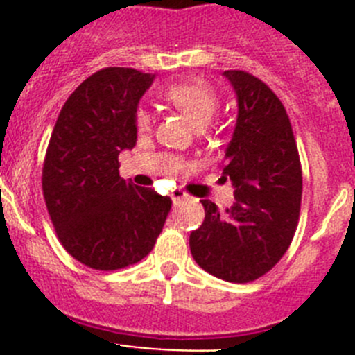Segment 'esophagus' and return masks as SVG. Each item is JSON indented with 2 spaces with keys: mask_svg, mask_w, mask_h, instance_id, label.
I'll return each instance as SVG.
<instances>
[{
  "mask_svg": "<svg viewBox=\"0 0 355 355\" xmlns=\"http://www.w3.org/2000/svg\"><path fill=\"white\" fill-rule=\"evenodd\" d=\"M171 197H172V202H174V205H181L183 200L190 199V196H188L187 192H183L181 188H174V190L171 192Z\"/></svg>",
  "mask_w": 355,
  "mask_h": 355,
  "instance_id": "34e87169",
  "label": "esophagus"
}]
</instances>
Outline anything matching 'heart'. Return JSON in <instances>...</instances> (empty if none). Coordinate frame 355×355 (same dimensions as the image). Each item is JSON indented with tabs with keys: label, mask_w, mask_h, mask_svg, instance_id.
<instances>
[{
	"label": "heart",
	"mask_w": 355,
	"mask_h": 355,
	"mask_svg": "<svg viewBox=\"0 0 355 355\" xmlns=\"http://www.w3.org/2000/svg\"><path fill=\"white\" fill-rule=\"evenodd\" d=\"M162 96L168 105L180 110L196 128L208 126L209 121L218 110V105H220L216 90L208 81L202 80H190L168 85L167 89L162 92ZM135 122H137L139 131H147L150 128V114L146 108H140L137 112Z\"/></svg>",
	"instance_id": "obj_1"
}]
</instances>
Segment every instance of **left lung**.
<instances>
[{"mask_svg": "<svg viewBox=\"0 0 355 355\" xmlns=\"http://www.w3.org/2000/svg\"><path fill=\"white\" fill-rule=\"evenodd\" d=\"M238 101L236 126L222 174L234 205L218 211L200 200L205 222L190 234L200 268L229 283H249L272 270L293 240L302 199V168L290 119L279 97L245 71H225Z\"/></svg>", "mask_w": 355, "mask_h": 355, "instance_id": "1", "label": "left lung"}]
</instances>
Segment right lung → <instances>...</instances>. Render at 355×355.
Instances as JSON below:
<instances>
[{
    "label": "right lung",
    "instance_id": "right-lung-1",
    "mask_svg": "<svg viewBox=\"0 0 355 355\" xmlns=\"http://www.w3.org/2000/svg\"><path fill=\"white\" fill-rule=\"evenodd\" d=\"M155 74L106 67L69 96L42 168V192L64 249L94 270H119L153 250L171 197L119 175L137 144V108Z\"/></svg>",
    "mask_w": 355,
    "mask_h": 355
}]
</instances>
